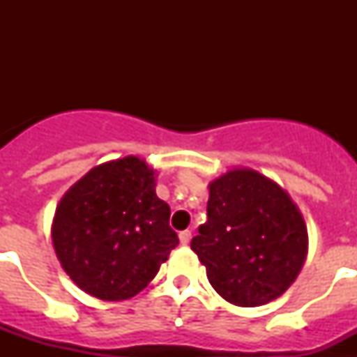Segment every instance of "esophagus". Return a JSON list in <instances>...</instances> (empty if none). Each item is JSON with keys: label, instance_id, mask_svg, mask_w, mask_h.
Returning <instances> with one entry per match:
<instances>
[{"label": "esophagus", "instance_id": "esophagus-1", "mask_svg": "<svg viewBox=\"0 0 357 357\" xmlns=\"http://www.w3.org/2000/svg\"><path fill=\"white\" fill-rule=\"evenodd\" d=\"M178 238H181L182 245H188V243L191 241V230H182L181 234H178Z\"/></svg>", "mask_w": 357, "mask_h": 357}]
</instances>
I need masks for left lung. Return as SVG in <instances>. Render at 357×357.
I'll use <instances>...</instances> for the list:
<instances>
[{"mask_svg": "<svg viewBox=\"0 0 357 357\" xmlns=\"http://www.w3.org/2000/svg\"><path fill=\"white\" fill-rule=\"evenodd\" d=\"M191 248L218 295L255 307L296 279L307 254V229L284 189L254 169H232L209 185L207 222Z\"/></svg>", "mask_w": 357, "mask_h": 357, "instance_id": "1", "label": "left lung"}]
</instances>
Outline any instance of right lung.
I'll return each mask as SVG.
<instances>
[{"mask_svg": "<svg viewBox=\"0 0 357 357\" xmlns=\"http://www.w3.org/2000/svg\"><path fill=\"white\" fill-rule=\"evenodd\" d=\"M169 214L144 160H110L64 195L53 220V247L78 288L102 301H125L146 288L178 245Z\"/></svg>", "mask_w": 357, "mask_h": 357, "instance_id": "add662e5", "label": "right lung"}]
</instances>
